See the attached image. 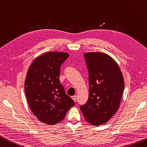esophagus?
<instances>
[{
    "instance_id": "34e87169",
    "label": "esophagus",
    "mask_w": 147,
    "mask_h": 147,
    "mask_svg": "<svg viewBox=\"0 0 147 147\" xmlns=\"http://www.w3.org/2000/svg\"><path fill=\"white\" fill-rule=\"evenodd\" d=\"M71 98L73 99V100L75 101V102H76V101L77 100V96L75 95V96H74L71 97Z\"/></svg>"
}]
</instances>
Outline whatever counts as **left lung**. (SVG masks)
Masks as SVG:
<instances>
[{
    "instance_id": "8db88e82",
    "label": "left lung",
    "mask_w": 147,
    "mask_h": 147,
    "mask_svg": "<svg viewBox=\"0 0 147 147\" xmlns=\"http://www.w3.org/2000/svg\"><path fill=\"white\" fill-rule=\"evenodd\" d=\"M89 71V96L80 106L87 121L94 126L106 123L118 111L124 91V79L116 61L103 53L84 55Z\"/></svg>"
}]
</instances>
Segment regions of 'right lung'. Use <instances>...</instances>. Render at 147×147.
Listing matches in <instances>:
<instances>
[{
	"instance_id": "obj_1",
	"label": "right lung",
	"mask_w": 147,
	"mask_h": 147,
	"mask_svg": "<svg viewBox=\"0 0 147 147\" xmlns=\"http://www.w3.org/2000/svg\"><path fill=\"white\" fill-rule=\"evenodd\" d=\"M69 57L62 52H48L32 61L26 77L24 89L29 107L44 123L53 125L62 121L74 100L60 83V66Z\"/></svg>"
}]
</instances>
